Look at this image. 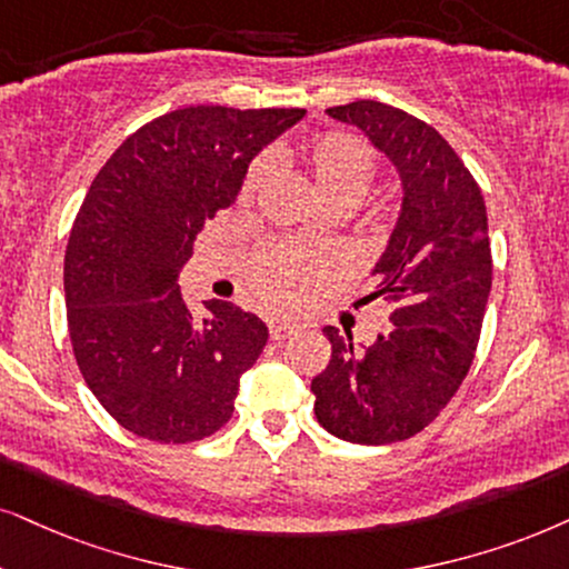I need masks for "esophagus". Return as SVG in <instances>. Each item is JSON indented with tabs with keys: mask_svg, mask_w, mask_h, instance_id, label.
Segmentation results:
<instances>
[{
	"mask_svg": "<svg viewBox=\"0 0 569 569\" xmlns=\"http://www.w3.org/2000/svg\"><path fill=\"white\" fill-rule=\"evenodd\" d=\"M297 328H299L297 322H291V320H276V322H270V338L272 341H283V338H289Z\"/></svg>",
	"mask_w": 569,
	"mask_h": 569,
	"instance_id": "obj_1",
	"label": "esophagus"
}]
</instances>
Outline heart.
<instances>
[{"label": "heart", "mask_w": 569, "mask_h": 569, "mask_svg": "<svg viewBox=\"0 0 569 569\" xmlns=\"http://www.w3.org/2000/svg\"><path fill=\"white\" fill-rule=\"evenodd\" d=\"M315 191L328 204L347 201L351 204L359 193L368 189L376 172L372 152L362 141L349 133L318 136L301 157ZM270 162L257 160L243 181V199H254L268 181ZM338 264L336 251H307L291 243H270L257 251L249 268V286L257 299L270 307L301 305L320 280Z\"/></svg>", "instance_id": "heart-1"}]
</instances>
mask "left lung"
Segmentation results:
<instances>
[{
    "mask_svg": "<svg viewBox=\"0 0 569 569\" xmlns=\"http://www.w3.org/2000/svg\"><path fill=\"white\" fill-rule=\"evenodd\" d=\"M326 112L359 128L393 164L401 207L372 268V299L393 301V328L370 347L322 328L330 362L312 378L315 417L341 441L383 446L430 426L470 370L491 293L486 201L449 141L422 120L372 99Z\"/></svg>",
    "mask_w": 569,
    "mask_h": 569,
    "instance_id": "8db88e82",
    "label": "left lung"
}]
</instances>
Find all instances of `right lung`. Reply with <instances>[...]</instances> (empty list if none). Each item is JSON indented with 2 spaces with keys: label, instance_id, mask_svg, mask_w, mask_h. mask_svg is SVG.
I'll list each match as a JSON object with an SVG mask.
<instances>
[{
  "label": "right lung",
  "instance_id": "1",
  "mask_svg": "<svg viewBox=\"0 0 569 569\" xmlns=\"http://www.w3.org/2000/svg\"><path fill=\"white\" fill-rule=\"evenodd\" d=\"M305 110L183 107L139 128L97 172L64 251V307L86 386L131 433L189 443L231 420L268 326L233 301L181 297L204 222Z\"/></svg>",
  "mask_w": 569,
  "mask_h": 569
}]
</instances>
